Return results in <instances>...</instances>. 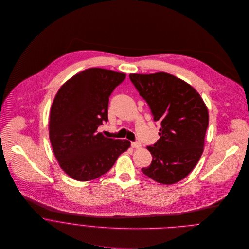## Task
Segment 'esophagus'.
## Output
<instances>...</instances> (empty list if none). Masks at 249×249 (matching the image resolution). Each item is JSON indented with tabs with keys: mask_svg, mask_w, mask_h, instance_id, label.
<instances>
[{
	"mask_svg": "<svg viewBox=\"0 0 249 249\" xmlns=\"http://www.w3.org/2000/svg\"><path fill=\"white\" fill-rule=\"evenodd\" d=\"M131 146H132L133 148H140V147H141V143L139 142H131Z\"/></svg>",
	"mask_w": 249,
	"mask_h": 249,
	"instance_id": "34e87169",
	"label": "esophagus"
}]
</instances>
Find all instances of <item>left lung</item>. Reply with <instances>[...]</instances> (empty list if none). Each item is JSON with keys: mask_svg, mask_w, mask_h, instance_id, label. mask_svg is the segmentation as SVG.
I'll return each instance as SVG.
<instances>
[{"mask_svg": "<svg viewBox=\"0 0 249 249\" xmlns=\"http://www.w3.org/2000/svg\"><path fill=\"white\" fill-rule=\"evenodd\" d=\"M129 77L150 107L154 122L161 124L160 139L146 146L151 164L142 172L158 183L176 184L194 170L202 155L208 108L193 86L171 73H130Z\"/></svg>", "mask_w": 249, "mask_h": 249, "instance_id": "left-lung-1", "label": "left lung"}]
</instances>
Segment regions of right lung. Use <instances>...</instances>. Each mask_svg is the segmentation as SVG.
Masks as SVG:
<instances>
[{
	"label": "right lung",
	"mask_w": 249,
	"mask_h": 249,
	"mask_svg": "<svg viewBox=\"0 0 249 249\" xmlns=\"http://www.w3.org/2000/svg\"><path fill=\"white\" fill-rule=\"evenodd\" d=\"M124 72L89 68L77 72L57 91L51 107L49 136L60 168L77 181L100 178L130 147L98 132L108 121V102Z\"/></svg>",
	"instance_id": "right-lung-1"
}]
</instances>
